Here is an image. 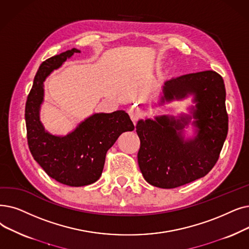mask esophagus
Segmentation results:
<instances>
[{"instance_id": "esophagus-1", "label": "esophagus", "mask_w": 249, "mask_h": 249, "mask_svg": "<svg viewBox=\"0 0 249 249\" xmlns=\"http://www.w3.org/2000/svg\"><path fill=\"white\" fill-rule=\"evenodd\" d=\"M128 113H129V116H130L131 120H132L133 122L137 121L138 119L142 116V110H140L138 107H134V106H133V107H131L130 109H129Z\"/></svg>"}]
</instances>
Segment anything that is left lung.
Segmentation results:
<instances>
[{"label":"left lung","mask_w":249,"mask_h":249,"mask_svg":"<svg viewBox=\"0 0 249 249\" xmlns=\"http://www.w3.org/2000/svg\"><path fill=\"white\" fill-rule=\"evenodd\" d=\"M160 103L194 94L193 139L184 140L181 132L191 117H157L140 120L136 132L140 139L137 154L143 178L156 187L171 189L205 176L220 157L228 133L226 89L223 77L213 70L190 73L165 82Z\"/></svg>","instance_id":"left-lung-1"}]
</instances>
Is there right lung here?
<instances>
[{"label": "right lung", "mask_w": 249, "mask_h": 249, "mask_svg": "<svg viewBox=\"0 0 249 249\" xmlns=\"http://www.w3.org/2000/svg\"><path fill=\"white\" fill-rule=\"evenodd\" d=\"M75 53L80 51L68 50L41 63L27 96L25 122L28 147L38 165L62 184L79 187L100 179L107 151L123 132L134 130V125L126 112L116 111L92 115L66 136H55L45 131L39 121L44 81Z\"/></svg>", "instance_id": "obj_1"}]
</instances>
